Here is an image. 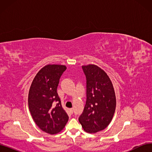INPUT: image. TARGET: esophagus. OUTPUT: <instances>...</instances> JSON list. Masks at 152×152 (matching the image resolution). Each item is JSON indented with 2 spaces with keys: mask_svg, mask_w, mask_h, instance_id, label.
I'll list each match as a JSON object with an SVG mask.
<instances>
[{
  "mask_svg": "<svg viewBox=\"0 0 152 152\" xmlns=\"http://www.w3.org/2000/svg\"><path fill=\"white\" fill-rule=\"evenodd\" d=\"M70 112H71L72 113H73V108H70Z\"/></svg>",
  "mask_w": 152,
  "mask_h": 152,
  "instance_id": "obj_1",
  "label": "esophagus"
}]
</instances>
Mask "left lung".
Segmentation results:
<instances>
[{
	"label": "left lung",
	"instance_id": "8db88e82",
	"mask_svg": "<svg viewBox=\"0 0 152 152\" xmlns=\"http://www.w3.org/2000/svg\"><path fill=\"white\" fill-rule=\"evenodd\" d=\"M86 77V103L79 118L84 130L96 133L107 127L116 108L112 82L103 69L95 65L82 66Z\"/></svg>",
	"mask_w": 152,
	"mask_h": 152
}]
</instances>
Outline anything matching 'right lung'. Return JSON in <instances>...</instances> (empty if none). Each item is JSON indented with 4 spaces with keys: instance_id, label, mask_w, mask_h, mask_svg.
Listing matches in <instances>:
<instances>
[{
    "instance_id": "right-lung-1",
    "label": "right lung",
    "mask_w": 152,
    "mask_h": 152,
    "mask_svg": "<svg viewBox=\"0 0 152 152\" xmlns=\"http://www.w3.org/2000/svg\"><path fill=\"white\" fill-rule=\"evenodd\" d=\"M66 69L61 65H45L30 87L28 102L31 117L37 126L49 134L61 131L68 121L57 93L59 79Z\"/></svg>"
}]
</instances>
